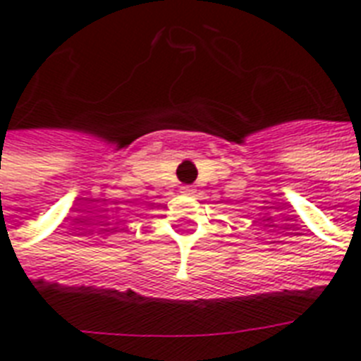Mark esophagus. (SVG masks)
Wrapping results in <instances>:
<instances>
[{
  "instance_id": "obj_1",
  "label": "esophagus",
  "mask_w": 361,
  "mask_h": 361,
  "mask_svg": "<svg viewBox=\"0 0 361 361\" xmlns=\"http://www.w3.org/2000/svg\"><path fill=\"white\" fill-rule=\"evenodd\" d=\"M180 192L181 195H195V189H192L191 185H183L180 189Z\"/></svg>"
}]
</instances>
